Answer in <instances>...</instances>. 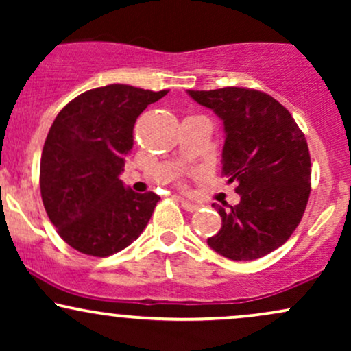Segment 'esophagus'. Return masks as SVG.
I'll use <instances>...</instances> for the list:
<instances>
[{"label": "esophagus", "instance_id": "1", "mask_svg": "<svg viewBox=\"0 0 351 351\" xmlns=\"http://www.w3.org/2000/svg\"><path fill=\"white\" fill-rule=\"evenodd\" d=\"M178 199H180L181 206H183V208L186 209V211H189V213H195V211H198V209H199V204L193 203V201H189V199H184V198H181V196H178Z\"/></svg>", "mask_w": 351, "mask_h": 351}]
</instances>
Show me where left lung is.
<instances>
[{
	"instance_id": "left-lung-1",
	"label": "left lung",
	"mask_w": 351,
	"mask_h": 351,
	"mask_svg": "<svg viewBox=\"0 0 351 351\" xmlns=\"http://www.w3.org/2000/svg\"><path fill=\"white\" fill-rule=\"evenodd\" d=\"M223 120V175L241 201L217 209L223 226L209 247L232 261H254L280 247L304 216L310 153L291 112L265 92L243 87L188 90Z\"/></svg>"
}]
</instances>
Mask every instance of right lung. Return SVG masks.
<instances>
[{
  "label": "right lung",
  "instance_id": "1",
  "mask_svg": "<svg viewBox=\"0 0 351 351\" xmlns=\"http://www.w3.org/2000/svg\"><path fill=\"white\" fill-rule=\"evenodd\" d=\"M168 90L110 84L71 100L44 142L39 184L59 236L75 251L107 257L142 234L160 196L119 178L134 147V125Z\"/></svg>",
  "mask_w": 351,
  "mask_h": 351
}]
</instances>
